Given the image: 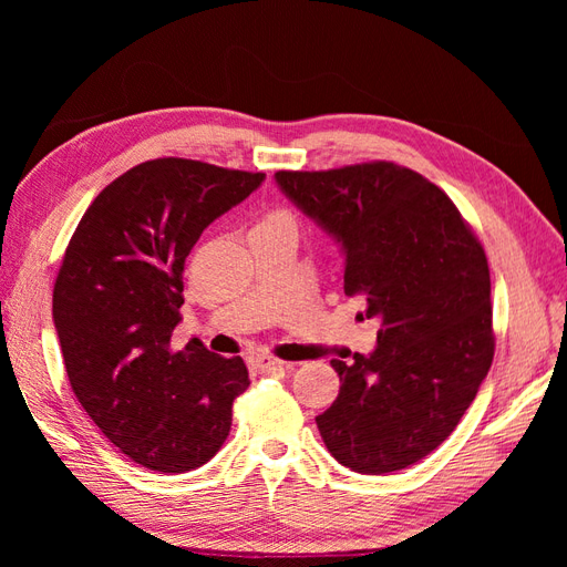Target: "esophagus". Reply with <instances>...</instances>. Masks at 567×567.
Here are the masks:
<instances>
[{"instance_id": "obj_1", "label": "esophagus", "mask_w": 567, "mask_h": 567, "mask_svg": "<svg viewBox=\"0 0 567 567\" xmlns=\"http://www.w3.org/2000/svg\"><path fill=\"white\" fill-rule=\"evenodd\" d=\"M248 364L252 371L257 373H277V371H284V362H279V359H274L269 354H255L248 359Z\"/></svg>"}]
</instances>
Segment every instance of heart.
<instances>
[{
	"label": "heart",
	"instance_id": "1",
	"mask_svg": "<svg viewBox=\"0 0 567 567\" xmlns=\"http://www.w3.org/2000/svg\"><path fill=\"white\" fill-rule=\"evenodd\" d=\"M274 221H293V219H290V215L284 213V210H274V213L262 217L260 225H274ZM260 225H257V227H260Z\"/></svg>",
	"mask_w": 567,
	"mask_h": 567
}]
</instances>
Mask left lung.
I'll return each instance as SVG.
<instances>
[{"label": "left lung", "mask_w": 567, "mask_h": 567, "mask_svg": "<svg viewBox=\"0 0 567 567\" xmlns=\"http://www.w3.org/2000/svg\"><path fill=\"white\" fill-rule=\"evenodd\" d=\"M346 255V296L379 319L371 354L331 359L336 402L317 416L326 450L367 475L402 471L437 450L492 367L489 267L440 186L375 161L274 175Z\"/></svg>", "instance_id": "8db88e82"}]
</instances>
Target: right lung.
Returning <instances> with one entry per match:
<instances>
[{"label":"right lung","instance_id":"1","mask_svg":"<svg viewBox=\"0 0 567 567\" xmlns=\"http://www.w3.org/2000/svg\"><path fill=\"white\" fill-rule=\"evenodd\" d=\"M265 173L156 158L101 192L65 248L54 326L78 402L115 447L165 475L210 461L231 431V404L250 385L241 357L188 340L184 262L203 229L246 200Z\"/></svg>","mask_w":567,"mask_h":567}]
</instances>
